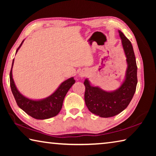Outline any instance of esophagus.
<instances>
[{
	"instance_id": "1",
	"label": "esophagus",
	"mask_w": 156,
	"mask_h": 156,
	"mask_svg": "<svg viewBox=\"0 0 156 156\" xmlns=\"http://www.w3.org/2000/svg\"><path fill=\"white\" fill-rule=\"evenodd\" d=\"M79 74H80V76H81V77H83V76H84L86 75V72H84V71H83V72H80Z\"/></svg>"
}]
</instances>
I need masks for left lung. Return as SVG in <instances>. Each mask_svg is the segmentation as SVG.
<instances>
[{"mask_svg":"<svg viewBox=\"0 0 156 156\" xmlns=\"http://www.w3.org/2000/svg\"><path fill=\"white\" fill-rule=\"evenodd\" d=\"M118 32L128 65L125 80L122 85L114 91L108 92L98 87H92L87 79L84 82L87 107L92 113L102 118L113 117L125 110L133 98L138 83L137 65L133 47L122 31L118 30Z\"/></svg>","mask_w":156,"mask_h":156,"instance_id":"1","label":"left lung"}]
</instances>
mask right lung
Here are the masks:
<instances>
[{"label": "right lung", "mask_w": 156, "mask_h": 156, "mask_svg": "<svg viewBox=\"0 0 156 156\" xmlns=\"http://www.w3.org/2000/svg\"><path fill=\"white\" fill-rule=\"evenodd\" d=\"M23 41L21 43L18 50L22 45ZM14 59L13 60L12 69L9 73L10 87L12 92L16 100V102L21 109L27 113L29 115L38 120H44L54 117L58 114L62 109L63 100L72 86L75 83L73 78H70L60 84L56 91L52 94L51 96L46 98L40 100H33L23 96L16 88L14 81L12 78V67L14 65Z\"/></svg>", "instance_id": "1"}]
</instances>
